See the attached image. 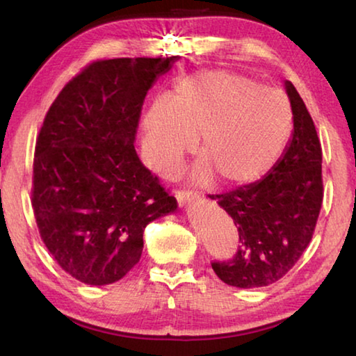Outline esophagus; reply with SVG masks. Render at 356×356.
I'll return each mask as SVG.
<instances>
[{
	"mask_svg": "<svg viewBox=\"0 0 356 356\" xmlns=\"http://www.w3.org/2000/svg\"><path fill=\"white\" fill-rule=\"evenodd\" d=\"M176 197H177V201L180 202V206H184V204H186V202H191V201H195V200H196V193H193V191H185V190H182V191H176Z\"/></svg>",
	"mask_w": 356,
	"mask_h": 356,
	"instance_id": "34e87169",
	"label": "esophagus"
}]
</instances>
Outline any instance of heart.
<instances>
[{"label": "heart", "instance_id": "1", "mask_svg": "<svg viewBox=\"0 0 356 356\" xmlns=\"http://www.w3.org/2000/svg\"><path fill=\"white\" fill-rule=\"evenodd\" d=\"M292 127L291 100L280 89L236 72L206 70L180 81L172 100L152 102L143 119V150L152 170L171 176L201 135L202 159L191 179L246 185L272 170Z\"/></svg>", "mask_w": 356, "mask_h": 356}]
</instances>
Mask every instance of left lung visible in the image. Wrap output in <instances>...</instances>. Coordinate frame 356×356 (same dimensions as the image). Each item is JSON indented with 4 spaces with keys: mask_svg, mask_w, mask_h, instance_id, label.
<instances>
[{
    "mask_svg": "<svg viewBox=\"0 0 356 356\" xmlns=\"http://www.w3.org/2000/svg\"><path fill=\"white\" fill-rule=\"evenodd\" d=\"M293 111V131L281 159L265 176L222 195H212L238 231V250L213 262L227 286L264 287L281 280L309 245L321 213L322 147L316 125L291 81L284 83Z\"/></svg>",
    "mask_w": 356,
    "mask_h": 356,
    "instance_id": "left-lung-1",
    "label": "left lung"
}]
</instances>
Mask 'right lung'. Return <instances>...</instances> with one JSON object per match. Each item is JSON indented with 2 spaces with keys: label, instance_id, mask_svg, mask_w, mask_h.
<instances>
[{
  "label": "right lung",
  "instance_id": "add662e5",
  "mask_svg": "<svg viewBox=\"0 0 356 356\" xmlns=\"http://www.w3.org/2000/svg\"><path fill=\"white\" fill-rule=\"evenodd\" d=\"M177 59L95 61L47 113L34 154L35 222L59 267L84 284L122 280L140 262L146 226L176 212L134 143L149 89Z\"/></svg>",
  "mask_w": 356,
  "mask_h": 356
}]
</instances>
